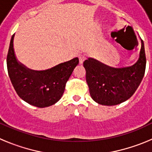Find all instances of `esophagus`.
Instances as JSON below:
<instances>
[{
  "instance_id": "34e87169",
  "label": "esophagus",
  "mask_w": 152,
  "mask_h": 152,
  "mask_svg": "<svg viewBox=\"0 0 152 152\" xmlns=\"http://www.w3.org/2000/svg\"><path fill=\"white\" fill-rule=\"evenodd\" d=\"M86 59H87V56H86L85 55L81 54L79 56V62H80V64H82Z\"/></svg>"
}]
</instances>
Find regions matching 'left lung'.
Here are the masks:
<instances>
[{"instance_id": "8db88e82", "label": "left lung", "mask_w": 152, "mask_h": 152, "mask_svg": "<svg viewBox=\"0 0 152 152\" xmlns=\"http://www.w3.org/2000/svg\"><path fill=\"white\" fill-rule=\"evenodd\" d=\"M146 58L141 39L139 58L129 67L113 68L93 58L84 61L86 80L91 98L104 106H114L129 99L144 77Z\"/></svg>"}]
</instances>
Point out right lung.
I'll return each instance as SVG.
<instances>
[{"label": "right lung", "mask_w": 152, "mask_h": 152, "mask_svg": "<svg viewBox=\"0 0 152 152\" xmlns=\"http://www.w3.org/2000/svg\"><path fill=\"white\" fill-rule=\"evenodd\" d=\"M13 35L7 57L8 75L18 96L30 105L39 108L57 103L62 96L65 84L78 58L58 64L49 69L35 71L18 61L13 49Z\"/></svg>", "instance_id": "add662e5"}]
</instances>
